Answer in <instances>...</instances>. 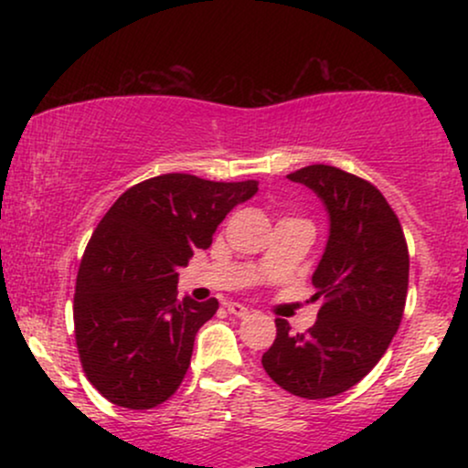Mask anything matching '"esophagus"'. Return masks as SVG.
<instances>
[{
  "label": "esophagus",
  "instance_id": "1",
  "mask_svg": "<svg viewBox=\"0 0 468 468\" xmlns=\"http://www.w3.org/2000/svg\"><path fill=\"white\" fill-rule=\"evenodd\" d=\"M227 310H229L230 314L239 316V319H244V316H249V314H250V310L246 308V305H241V303H235V302L227 303Z\"/></svg>",
  "mask_w": 468,
  "mask_h": 468
}]
</instances>
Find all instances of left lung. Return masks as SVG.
Wrapping results in <instances>:
<instances>
[{"mask_svg": "<svg viewBox=\"0 0 468 468\" xmlns=\"http://www.w3.org/2000/svg\"><path fill=\"white\" fill-rule=\"evenodd\" d=\"M288 180L324 202L330 233L313 286L321 308L308 332L277 319V338L261 365L282 389L302 399H330L372 372L399 330L410 283V255L400 222L383 193L347 171L310 165Z\"/></svg>", "mask_w": 468, "mask_h": 468, "instance_id": "8db88e82", "label": "left lung"}]
</instances>
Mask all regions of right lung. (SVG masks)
Segmentation results:
<instances>
[{"label": "right lung", "mask_w": 468, "mask_h": 468, "mask_svg": "<svg viewBox=\"0 0 468 468\" xmlns=\"http://www.w3.org/2000/svg\"><path fill=\"white\" fill-rule=\"evenodd\" d=\"M255 180L155 176L112 204L80 260L74 335L83 372L107 400L152 410L180 388L197 330L218 299H178V268L208 249Z\"/></svg>", "instance_id": "1"}]
</instances>
